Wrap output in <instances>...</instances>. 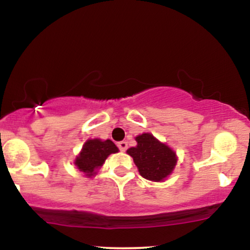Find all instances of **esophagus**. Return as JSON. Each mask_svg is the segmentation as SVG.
<instances>
[{"label":"esophagus","instance_id":"obj_1","mask_svg":"<svg viewBox=\"0 0 250 250\" xmlns=\"http://www.w3.org/2000/svg\"><path fill=\"white\" fill-rule=\"evenodd\" d=\"M119 148H120V150L121 151H125L127 150V148H128V143L125 142V141H121V142H119Z\"/></svg>","mask_w":250,"mask_h":250}]
</instances>
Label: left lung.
<instances>
[{
  "mask_svg": "<svg viewBox=\"0 0 250 250\" xmlns=\"http://www.w3.org/2000/svg\"><path fill=\"white\" fill-rule=\"evenodd\" d=\"M135 140L137 145L129 148L127 154L133 157L140 175L154 182L167 180L177 163L176 153L150 133L137 135Z\"/></svg>",
  "mask_w": 250,
  "mask_h": 250,
  "instance_id": "obj_1",
  "label": "left lung"
}]
</instances>
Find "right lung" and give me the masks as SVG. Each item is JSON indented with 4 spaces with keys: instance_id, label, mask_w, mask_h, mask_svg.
Wrapping results in <instances>:
<instances>
[{
    "instance_id": "obj_1",
    "label": "right lung",
    "mask_w": 250,
    "mask_h": 250,
    "mask_svg": "<svg viewBox=\"0 0 250 250\" xmlns=\"http://www.w3.org/2000/svg\"><path fill=\"white\" fill-rule=\"evenodd\" d=\"M119 153V148L111 140L89 139L84 142L74 165L85 177L95 176L110 154Z\"/></svg>"
}]
</instances>
